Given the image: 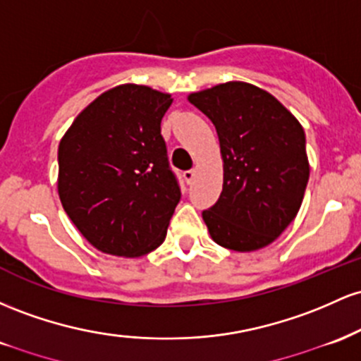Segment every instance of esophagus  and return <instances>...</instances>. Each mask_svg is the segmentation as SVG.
Here are the masks:
<instances>
[{
    "label": "esophagus",
    "instance_id": "obj_1",
    "mask_svg": "<svg viewBox=\"0 0 361 361\" xmlns=\"http://www.w3.org/2000/svg\"><path fill=\"white\" fill-rule=\"evenodd\" d=\"M182 177H184V180L188 182V184H192V180L196 179V170H194V169L185 170V172L182 173Z\"/></svg>",
    "mask_w": 361,
    "mask_h": 361
}]
</instances>
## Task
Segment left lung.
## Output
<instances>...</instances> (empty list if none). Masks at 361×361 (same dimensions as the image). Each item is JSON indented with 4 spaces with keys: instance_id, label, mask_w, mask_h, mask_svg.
Wrapping results in <instances>:
<instances>
[{
    "instance_id": "obj_1",
    "label": "left lung",
    "mask_w": 361,
    "mask_h": 361,
    "mask_svg": "<svg viewBox=\"0 0 361 361\" xmlns=\"http://www.w3.org/2000/svg\"><path fill=\"white\" fill-rule=\"evenodd\" d=\"M212 119L224 160V191L202 212L218 245L252 252L273 244L300 209L310 165L302 124L276 97L245 82L189 93Z\"/></svg>"
}]
</instances>
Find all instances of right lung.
I'll list each match as a JSON object with an SVG mask.
<instances>
[{
    "label": "right lung",
    "instance_id": "add662e5",
    "mask_svg": "<svg viewBox=\"0 0 361 361\" xmlns=\"http://www.w3.org/2000/svg\"><path fill=\"white\" fill-rule=\"evenodd\" d=\"M170 93L124 83L76 116L58 148L64 212L97 250L140 257L161 245L180 200L160 123Z\"/></svg>",
    "mask_w": 361,
    "mask_h": 361
}]
</instances>
